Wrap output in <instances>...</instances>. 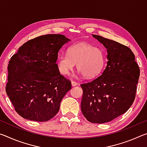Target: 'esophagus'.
I'll use <instances>...</instances> for the list:
<instances>
[{
	"label": "esophagus",
	"instance_id": "34e87169",
	"mask_svg": "<svg viewBox=\"0 0 147 147\" xmlns=\"http://www.w3.org/2000/svg\"><path fill=\"white\" fill-rule=\"evenodd\" d=\"M71 84H72V86H76L78 84H77L76 82L73 80V81L71 82Z\"/></svg>",
	"mask_w": 147,
	"mask_h": 147
}]
</instances>
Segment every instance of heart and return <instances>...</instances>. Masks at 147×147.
Masks as SVG:
<instances>
[{"instance_id": "heart-1", "label": "heart", "mask_w": 147, "mask_h": 147, "mask_svg": "<svg viewBox=\"0 0 147 147\" xmlns=\"http://www.w3.org/2000/svg\"><path fill=\"white\" fill-rule=\"evenodd\" d=\"M105 61V53L101 49L81 43L69 47L67 54H59L56 65L59 73L66 76L76 63L80 73L87 78H93L101 73Z\"/></svg>"}]
</instances>
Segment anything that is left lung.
<instances>
[{
	"label": "left lung",
	"instance_id": "left-lung-1",
	"mask_svg": "<svg viewBox=\"0 0 147 147\" xmlns=\"http://www.w3.org/2000/svg\"><path fill=\"white\" fill-rule=\"evenodd\" d=\"M93 36L107 49L108 61L100 76L80 85L81 111L88 121L102 124L121 115L132 105L140 70L130 48L97 35Z\"/></svg>",
	"mask_w": 147,
	"mask_h": 147
}]
</instances>
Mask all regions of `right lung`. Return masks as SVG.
I'll return each mask as SVG.
<instances>
[{"label":"right lung","mask_w":147,"mask_h":147,"mask_svg":"<svg viewBox=\"0 0 147 147\" xmlns=\"http://www.w3.org/2000/svg\"><path fill=\"white\" fill-rule=\"evenodd\" d=\"M69 41L61 34L45 35L26 42L11 56L6 92L22 117L44 122L58 113L71 82L60 74L56 62Z\"/></svg>","instance_id":"add662e5"}]
</instances>
